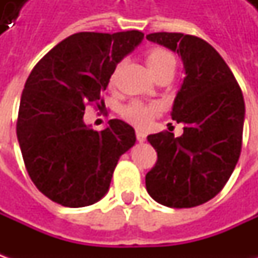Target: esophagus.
<instances>
[{"mask_svg": "<svg viewBox=\"0 0 258 258\" xmlns=\"http://www.w3.org/2000/svg\"><path fill=\"white\" fill-rule=\"evenodd\" d=\"M136 139L139 142H145L146 141V134H145L144 131H136Z\"/></svg>", "mask_w": 258, "mask_h": 258, "instance_id": "obj_1", "label": "esophagus"}]
</instances>
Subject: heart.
<instances>
[{
  "mask_svg": "<svg viewBox=\"0 0 258 258\" xmlns=\"http://www.w3.org/2000/svg\"><path fill=\"white\" fill-rule=\"evenodd\" d=\"M146 63H148L151 73L155 76L156 73L162 72L164 69L175 66V58L165 48L155 47V48H151L146 53ZM156 112H158V107L154 106V104L132 102L127 106H124L122 114H123L124 119H127L129 122H132L136 126H146L152 120V117H154Z\"/></svg>",
  "mask_w": 258,
  "mask_h": 258,
  "instance_id": "heart-1",
  "label": "heart"
}]
</instances>
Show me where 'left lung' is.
Segmentation results:
<instances>
[{"label":"left lung","mask_w":258,"mask_h":258,"mask_svg":"<svg viewBox=\"0 0 258 258\" xmlns=\"http://www.w3.org/2000/svg\"><path fill=\"white\" fill-rule=\"evenodd\" d=\"M146 38L178 53L185 69L171 113L183 123V134L148 136L158 161L146 173V189L162 205L192 208L220 192L238 162L243 93L223 57L203 38L182 33H152Z\"/></svg>","instance_id":"1"}]
</instances>
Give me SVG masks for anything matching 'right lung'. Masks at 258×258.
<instances>
[{
  "mask_svg": "<svg viewBox=\"0 0 258 258\" xmlns=\"http://www.w3.org/2000/svg\"><path fill=\"white\" fill-rule=\"evenodd\" d=\"M142 40L138 30L76 33L31 70L21 94L17 138L31 181L51 201L79 208L109 191L119 158L136 142L135 131L119 119L93 131L83 122L85 109L104 103L100 92Z\"/></svg>",
  "mask_w": 258,
  "mask_h": 258,
  "instance_id": "add662e5",
  "label": "right lung"
}]
</instances>
